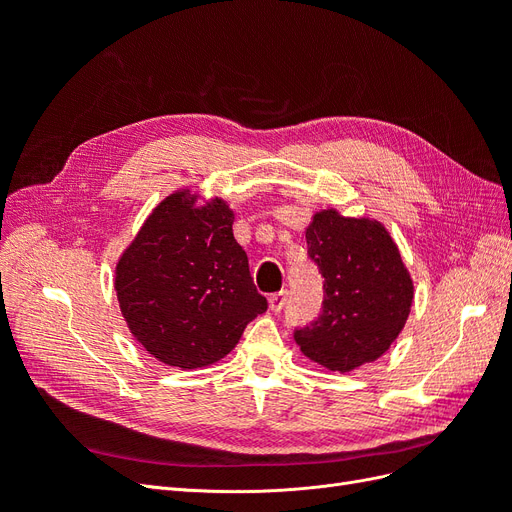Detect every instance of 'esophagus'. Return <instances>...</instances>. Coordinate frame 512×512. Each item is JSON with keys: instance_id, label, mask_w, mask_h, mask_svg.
Masks as SVG:
<instances>
[{"instance_id": "esophagus-1", "label": "esophagus", "mask_w": 512, "mask_h": 512, "mask_svg": "<svg viewBox=\"0 0 512 512\" xmlns=\"http://www.w3.org/2000/svg\"><path fill=\"white\" fill-rule=\"evenodd\" d=\"M286 301H288V292H286V290H280V292L271 294V297H269V307H271V312H282L284 305H286Z\"/></svg>"}]
</instances>
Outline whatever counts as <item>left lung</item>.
Returning a JSON list of instances; mask_svg holds the SVG:
<instances>
[{
  "instance_id": "8db88e82",
  "label": "left lung",
  "mask_w": 512,
  "mask_h": 512,
  "mask_svg": "<svg viewBox=\"0 0 512 512\" xmlns=\"http://www.w3.org/2000/svg\"><path fill=\"white\" fill-rule=\"evenodd\" d=\"M305 239L324 299L318 318L294 327V342L331 371L376 361L404 329L414 297L397 245L378 222L333 209L314 215Z\"/></svg>"
}]
</instances>
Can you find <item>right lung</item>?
Instances as JSON below:
<instances>
[{
  "instance_id": "right-lung-1",
  "label": "right lung",
  "mask_w": 512,
  "mask_h": 512,
  "mask_svg": "<svg viewBox=\"0 0 512 512\" xmlns=\"http://www.w3.org/2000/svg\"><path fill=\"white\" fill-rule=\"evenodd\" d=\"M222 200L194 207L185 192L153 209L117 265L115 290L130 331L166 365L194 369L237 346L267 312Z\"/></svg>"
}]
</instances>
